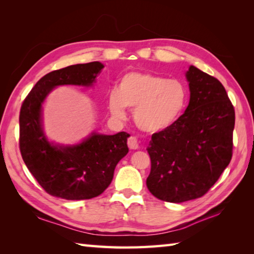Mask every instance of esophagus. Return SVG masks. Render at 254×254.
<instances>
[{
	"label": "esophagus",
	"mask_w": 254,
	"mask_h": 254,
	"mask_svg": "<svg viewBox=\"0 0 254 254\" xmlns=\"http://www.w3.org/2000/svg\"><path fill=\"white\" fill-rule=\"evenodd\" d=\"M127 146L130 149H137L139 146H138V142H137V138L134 137V136H131L128 137L127 139Z\"/></svg>",
	"instance_id": "34e87169"
}]
</instances>
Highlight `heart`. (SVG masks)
I'll use <instances>...</instances> for the list:
<instances>
[{
  "instance_id": "1",
  "label": "heart",
  "mask_w": 254,
  "mask_h": 254,
  "mask_svg": "<svg viewBox=\"0 0 254 254\" xmlns=\"http://www.w3.org/2000/svg\"><path fill=\"white\" fill-rule=\"evenodd\" d=\"M188 104V90L180 80L159 75L128 72L119 79L117 90L108 97L111 116L122 119L126 107L133 109L138 128L147 133H159L171 127L183 115Z\"/></svg>"
}]
</instances>
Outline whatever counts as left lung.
I'll list each match as a JSON object with an SVG mask.
<instances>
[{
    "mask_svg": "<svg viewBox=\"0 0 254 254\" xmlns=\"http://www.w3.org/2000/svg\"><path fill=\"white\" fill-rule=\"evenodd\" d=\"M190 101L174 126L155 133L147 152L149 192L161 201L182 203L203 196L233 156L235 109L217 78L190 65Z\"/></svg>",
    "mask_w": 254,
    "mask_h": 254,
    "instance_id": "left-lung-1",
    "label": "left lung"
}]
</instances>
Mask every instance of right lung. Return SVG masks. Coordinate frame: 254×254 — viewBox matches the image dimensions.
I'll return each mask as SVG.
<instances>
[{
    "mask_svg": "<svg viewBox=\"0 0 254 254\" xmlns=\"http://www.w3.org/2000/svg\"><path fill=\"white\" fill-rule=\"evenodd\" d=\"M104 64H75L45 75L26 97L19 113V149L31 175L47 193L64 199H88L100 195L112 181L113 172L128 153L130 134L106 135L91 132L82 142L63 145L47 138L42 105L58 86L90 87Z\"/></svg>",
    "mask_w": 254,
    "mask_h": 254,
    "instance_id": "right-lung-1",
    "label": "right lung"
}]
</instances>
